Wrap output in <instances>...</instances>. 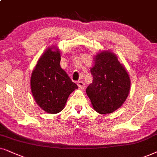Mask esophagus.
Returning <instances> with one entry per match:
<instances>
[{
    "label": "esophagus",
    "instance_id": "esophagus-1",
    "mask_svg": "<svg viewBox=\"0 0 157 157\" xmlns=\"http://www.w3.org/2000/svg\"><path fill=\"white\" fill-rule=\"evenodd\" d=\"M77 85H78V87L81 89L85 88V83L83 82L82 81H78V82H77Z\"/></svg>",
    "mask_w": 157,
    "mask_h": 157
}]
</instances>
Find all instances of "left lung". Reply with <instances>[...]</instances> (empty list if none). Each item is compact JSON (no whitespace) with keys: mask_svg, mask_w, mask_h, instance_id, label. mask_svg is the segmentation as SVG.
I'll return each instance as SVG.
<instances>
[{"mask_svg":"<svg viewBox=\"0 0 157 157\" xmlns=\"http://www.w3.org/2000/svg\"><path fill=\"white\" fill-rule=\"evenodd\" d=\"M94 62L90 70L93 82L87 87L86 93L96 111L100 114L110 113L126 101L130 91V77L111 52H100Z\"/></svg>","mask_w":157,"mask_h":157,"instance_id":"left-lung-1","label":"left lung"}]
</instances>
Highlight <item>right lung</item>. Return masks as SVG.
Returning a JSON list of instances; mask_svg holds the SVG:
<instances>
[{
    "label": "right lung",
    "mask_w": 157,
    "mask_h": 157,
    "mask_svg": "<svg viewBox=\"0 0 157 157\" xmlns=\"http://www.w3.org/2000/svg\"><path fill=\"white\" fill-rule=\"evenodd\" d=\"M60 60L59 50L55 47H49L39 58L31 74L33 97L37 105L48 113L62 111L69 95L78 88L61 68Z\"/></svg>",
    "instance_id": "obj_1"
}]
</instances>
